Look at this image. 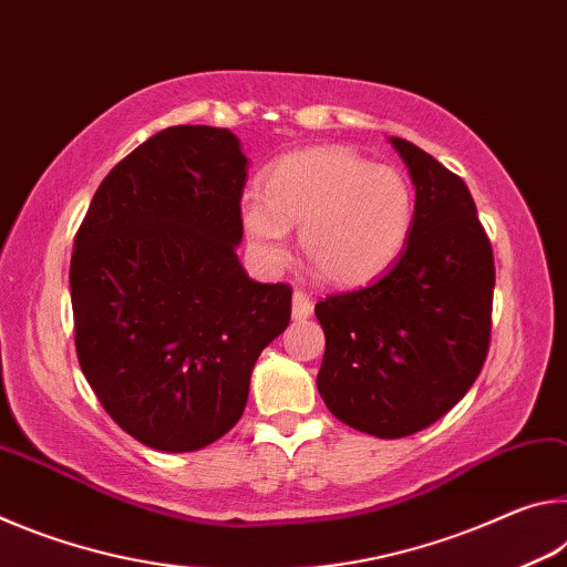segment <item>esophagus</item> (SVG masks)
<instances>
[{
  "instance_id": "obj_1",
  "label": "esophagus",
  "mask_w": 567,
  "mask_h": 567,
  "mask_svg": "<svg viewBox=\"0 0 567 567\" xmlns=\"http://www.w3.org/2000/svg\"><path fill=\"white\" fill-rule=\"evenodd\" d=\"M315 305L310 300V295H305L302 290H295L292 295V320H307L312 315Z\"/></svg>"
}]
</instances>
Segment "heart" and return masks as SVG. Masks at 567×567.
<instances>
[{
	"instance_id": "b5f03b06",
	"label": "heart",
	"mask_w": 567,
	"mask_h": 567,
	"mask_svg": "<svg viewBox=\"0 0 567 567\" xmlns=\"http://www.w3.org/2000/svg\"><path fill=\"white\" fill-rule=\"evenodd\" d=\"M239 217L255 257L280 267L290 227L322 282H370L398 260L415 219V192L390 165H372L348 147H312L277 162L267 189L249 187Z\"/></svg>"
}]
</instances>
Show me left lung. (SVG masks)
<instances>
[{
  "mask_svg": "<svg viewBox=\"0 0 567 567\" xmlns=\"http://www.w3.org/2000/svg\"><path fill=\"white\" fill-rule=\"evenodd\" d=\"M415 185V219L392 270L315 305L324 330L318 390L334 417L395 440L473 388L491 348L495 262L463 179L390 137Z\"/></svg>",
  "mask_w": 567,
  "mask_h": 567,
  "instance_id": "left-lung-1",
  "label": "left lung"
}]
</instances>
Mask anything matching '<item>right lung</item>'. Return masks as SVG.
Instances as JSON below:
<instances>
[{
	"instance_id": "1",
	"label": "right lung",
	"mask_w": 567,
	"mask_h": 567,
	"mask_svg": "<svg viewBox=\"0 0 567 567\" xmlns=\"http://www.w3.org/2000/svg\"><path fill=\"white\" fill-rule=\"evenodd\" d=\"M245 177L229 130L167 127L102 179L76 229V358L147 447L192 453L233 430L257 358L290 324V285L249 280L235 252Z\"/></svg>"
}]
</instances>
